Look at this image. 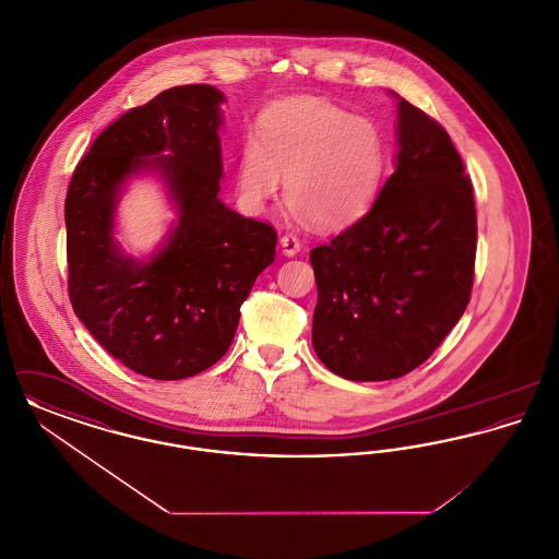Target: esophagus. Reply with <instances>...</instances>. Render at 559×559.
<instances>
[{"instance_id": "esophagus-1", "label": "esophagus", "mask_w": 559, "mask_h": 559, "mask_svg": "<svg viewBox=\"0 0 559 559\" xmlns=\"http://www.w3.org/2000/svg\"><path fill=\"white\" fill-rule=\"evenodd\" d=\"M281 249H283V253H285L287 258H293V255L299 253L301 242H299V239H297L295 235H283V237H281Z\"/></svg>"}]
</instances>
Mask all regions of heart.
I'll return each instance as SVG.
<instances>
[{"mask_svg": "<svg viewBox=\"0 0 559 559\" xmlns=\"http://www.w3.org/2000/svg\"><path fill=\"white\" fill-rule=\"evenodd\" d=\"M385 160L374 121L324 98L295 96L267 108L258 142L242 146L237 190L242 207L260 213L285 180L295 215L320 228H344L371 210Z\"/></svg>", "mask_w": 559, "mask_h": 559, "instance_id": "heart-1", "label": "heart"}]
</instances>
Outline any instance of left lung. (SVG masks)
Returning <instances> with one entry per match:
<instances>
[{
  "label": "left lung",
  "mask_w": 559,
  "mask_h": 559,
  "mask_svg": "<svg viewBox=\"0 0 559 559\" xmlns=\"http://www.w3.org/2000/svg\"><path fill=\"white\" fill-rule=\"evenodd\" d=\"M394 96V174L371 212L310 251L312 346L349 381L399 379L424 365L463 317L474 283L472 180L447 130Z\"/></svg>",
  "instance_id": "1"
}]
</instances>
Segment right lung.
I'll list each match as a JSON object with an SVG mask.
<instances>
[{"label": "right lung", "mask_w": 559, "mask_h": 559, "mask_svg": "<svg viewBox=\"0 0 559 559\" xmlns=\"http://www.w3.org/2000/svg\"><path fill=\"white\" fill-rule=\"evenodd\" d=\"M226 96L178 85L121 115L80 160L64 203L69 295L78 319L128 369L174 381L215 365L240 304L274 262L270 224L226 207L219 126ZM155 173L179 217L144 261L114 239L120 192Z\"/></svg>", "instance_id": "obj_1"}]
</instances>
